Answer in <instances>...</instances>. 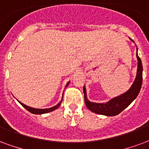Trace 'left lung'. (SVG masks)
<instances>
[{
  "instance_id": "8db88e82",
  "label": "left lung",
  "mask_w": 149,
  "mask_h": 149,
  "mask_svg": "<svg viewBox=\"0 0 149 149\" xmlns=\"http://www.w3.org/2000/svg\"><path fill=\"white\" fill-rule=\"evenodd\" d=\"M136 58L138 61V63H137V71H136L135 80L130 87V88L119 96L113 98L112 100L105 103H96V102H90L87 98L85 87L84 86V102H85L87 107L90 111L95 114H102L106 116H115L117 114H120L136 99V96L139 94L140 90L141 88L142 71H143L141 60L138 57L137 53H136Z\"/></svg>"
}]
</instances>
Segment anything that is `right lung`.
<instances>
[{
  "label": "right lung",
  "instance_id": "add662e5",
  "mask_svg": "<svg viewBox=\"0 0 149 149\" xmlns=\"http://www.w3.org/2000/svg\"><path fill=\"white\" fill-rule=\"evenodd\" d=\"M69 84V82H68V84H66L65 87H67L68 86V84ZM62 100H63V97H62V99H61V101L58 104H57L56 106H54V107H50V108H47V109H36V108H32V107H28V106H26L25 104H24V103H22V102H20V104H21L23 107H24V108L26 109V110H27V111H29V112H31V113H32V114H46V113H49V112H50V111H54L55 109H57L58 107H59V106L61 105V102H62Z\"/></svg>",
  "mask_w": 149,
  "mask_h": 149
}]
</instances>
